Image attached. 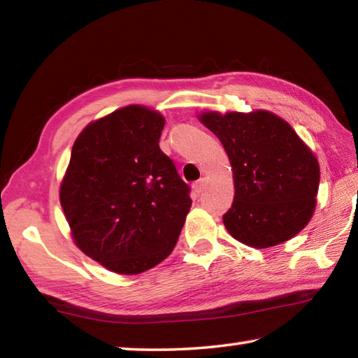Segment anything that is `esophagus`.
Listing matches in <instances>:
<instances>
[{"label": "esophagus", "instance_id": "34e87169", "mask_svg": "<svg viewBox=\"0 0 358 358\" xmlns=\"http://www.w3.org/2000/svg\"><path fill=\"white\" fill-rule=\"evenodd\" d=\"M205 186H207V181H205V178H201L199 181H196V183H194L192 187L197 194H201L205 189Z\"/></svg>", "mask_w": 358, "mask_h": 358}]
</instances>
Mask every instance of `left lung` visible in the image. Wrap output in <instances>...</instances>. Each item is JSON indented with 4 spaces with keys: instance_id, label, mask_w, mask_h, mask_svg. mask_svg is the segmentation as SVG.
Instances as JSON below:
<instances>
[{
    "instance_id": "8db88e82",
    "label": "left lung",
    "mask_w": 358,
    "mask_h": 358,
    "mask_svg": "<svg viewBox=\"0 0 358 358\" xmlns=\"http://www.w3.org/2000/svg\"><path fill=\"white\" fill-rule=\"evenodd\" d=\"M199 120L220 138L234 172L232 207L222 216L235 240L264 250L295 237L316 208L319 162L278 115L203 112Z\"/></svg>"
}]
</instances>
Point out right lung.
Instances as JSON below:
<instances>
[{"instance_id":"add662e5","label":"right lung","mask_w":358,"mask_h":358,"mask_svg":"<svg viewBox=\"0 0 358 358\" xmlns=\"http://www.w3.org/2000/svg\"><path fill=\"white\" fill-rule=\"evenodd\" d=\"M166 120L126 106L90 123L71 151L59 202L80 251L107 270L138 275L177 245L189 186L159 148Z\"/></svg>"}]
</instances>
